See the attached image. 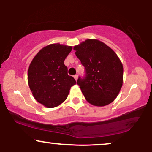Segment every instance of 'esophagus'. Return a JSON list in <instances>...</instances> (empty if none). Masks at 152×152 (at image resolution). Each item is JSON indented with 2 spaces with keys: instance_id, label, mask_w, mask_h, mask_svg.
Returning a JSON list of instances; mask_svg holds the SVG:
<instances>
[{
  "instance_id": "1",
  "label": "esophagus",
  "mask_w": 152,
  "mask_h": 152,
  "mask_svg": "<svg viewBox=\"0 0 152 152\" xmlns=\"http://www.w3.org/2000/svg\"><path fill=\"white\" fill-rule=\"evenodd\" d=\"M73 77H74V78L75 79V80H77V78H78V75H74Z\"/></svg>"
}]
</instances>
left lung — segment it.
<instances>
[{
    "mask_svg": "<svg viewBox=\"0 0 152 152\" xmlns=\"http://www.w3.org/2000/svg\"><path fill=\"white\" fill-rule=\"evenodd\" d=\"M85 68L77 83L87 102L104 107L117 97L123 82V66L116 53L97 39H87L73 48Z\"/></svg>",
    "mask_w": 152,
    "mask_h": 152,
    "instance_id": "8db88e82",
    "label": "left lung"
}]
</instances>
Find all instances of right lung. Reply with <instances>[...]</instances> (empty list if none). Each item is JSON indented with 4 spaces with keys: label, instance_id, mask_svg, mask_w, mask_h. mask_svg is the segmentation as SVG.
Returning a JSON list of instances; mask_svg holds the SVG:
<instances>
[{
    "label": "right lung",
    "instance_id": "add662e5",
    "mask_svg": "<svg viewBox=\"0 0 152 152\" xmlns=\"http://www.w3.org/2000/svg\"><path fill=\"white\" fill-rule=\"evenodd\" d=\"M72 49V46L59 43L48 45L35 55L29 66V87L35 99L45 107L61 104L67 98L71 86L76 84L64 65Z\"/></svg>",
    "mask_w": 152,
    "mask_h": 152
}]
</instances>
